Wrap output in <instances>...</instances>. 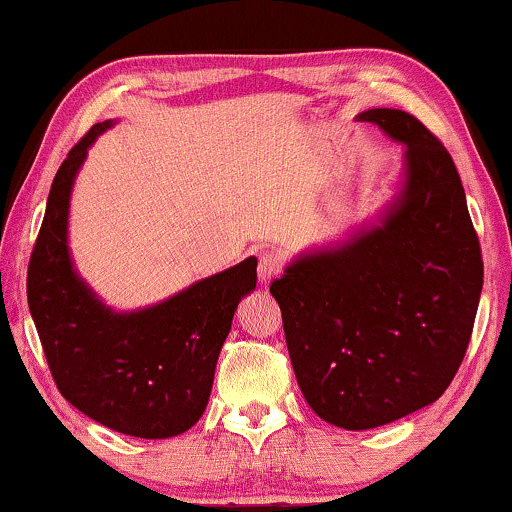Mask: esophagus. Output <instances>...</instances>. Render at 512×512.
Here are the masks:
<instances>
[{
  "label": "esophagus",
  "mask_w": 512,
  "mask_h": 512,
  "mask_svg": "<svg viewBox=\"0 0 512 512\" xmlns=\"http://www.w3.org/2000/svg\"><path fill=\"white\" fill-rule=\"evenodd\" d=\"M284 270V256L279 251H265L258 258V279L268 284L270 279H275L279 272Z\"/></svg>",
  "instance_id": "34e87169"
}]
</instances>
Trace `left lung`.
Segmentation results:
<instances>
[{
	"mask_svg": "<svg viewBox=\"0 0 512 512\" xmlns=\"http://www.w3.org/2000/svg\"><path fill=\"white\" fill-rule=\"evenodd\" d=\"M408 146L382 226L298 258L270 284L310 408L347 431L396 422L443 396L471 342L482 254L443 142L401 109H368Z\"/></svg>",
	"mask_w": 512,
	"mask_h": 512,
	"instance_id": "1",
	"label": "left lung"
}]
</instances>
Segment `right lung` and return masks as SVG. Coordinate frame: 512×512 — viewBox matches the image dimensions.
<instances>
[{
  "label": "right lung",
  "instance_id": "obj_1",
  "mask_svg": "<svg viewBox=\"0 0 512 512\" xmlns=\"http://www.w3.org/2000/svg\"><path fill=\"white\" fill-rule=\"evenodd\" d=\"M97 123L55 174L27 265V303L55 387L125 436L172 438L207 408L235 307L256 286V258L202 279L149 310L116 314L76 277L67 251L69 193Z\"/></svg>",
  "mask_w": 512,
  "mask_h": 512
}]
</instances>
